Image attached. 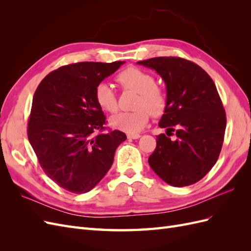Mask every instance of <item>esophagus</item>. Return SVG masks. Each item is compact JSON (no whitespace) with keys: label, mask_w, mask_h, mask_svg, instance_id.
<instances>
[{"label":"esophagus","mask_w":251,"mask_h":251,"mask_svg":"<svg viewBox=\"0 0 251 251\" xmlns=\"http://www.w3.org/2000/svg\"><path fill=\"white\" fill-rule=\"evenodd\" d=\"M127 138L128 139H138L140 138L139 134H127Z\"/></svg>","instance_id":"1"}]
</instances>
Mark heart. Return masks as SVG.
Segmentation results:
<instances>
[{
	"instance_id": "obj_1",
	"label": "heart",
	"mask_w": 251,
	"mask_h": 251,
	"mask_svg": "<svg viewBox=\"0 0 251 251\" xmlns=\"http://www.w3.org/2000/svg\"><path fill=\"white\" fill-rule=\"evenodd\" d=\"M117 81L124 88L138 93L135 111L121 112L110 119V125L128 134L140 132L147 126L150 113L159 116L166 108L164 91L156 86V79L151 73L130 67L117 75ZM95 100L100 108L108 113L117 111V98L111 83L100 81L95 88Z\"/></svg>"
}]
</instances>
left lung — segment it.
<instances>
[{"label": "left lung", "instance_id": "left-lung-1", "mask_svg": "<svg viewBox=\"0 0 251 251\" xmlns=\"http://www.w3.org/2000/svg\"><path fill=\"white\" fill-rule=\"evenodd\" d=\"M155 70L166 88V108L149 164L166 183H196L218 160L226 127L225 110L215 82L201 67L181 57H154L138 62ZM175 132L172 141L167 134Z\"/></svg>", "mask_w": 251, "mask_h": 251}]
</instances>
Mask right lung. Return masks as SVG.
I'll list each match as a JSON object with an SVG mask.
<instances>
[{
  "label": "right lung",
  "mask_w": 251,
  "mask_h": 251,
  "mask_svg": "<svg viewBox=\"0 0 251 251\" xmlns=\"http://www.w3.org/2000/svg\"><path fill=\"white\" fill-rule=\"evenodd\" d=\"M126 62H82L52 71L37 87L28 139L47 176L74 194L95 187L113 164L125 133L102 131L105 117L95 100L97 83Z\"/></svg>",
  "instance_id": "right-lung-1"
}]
</instances>
